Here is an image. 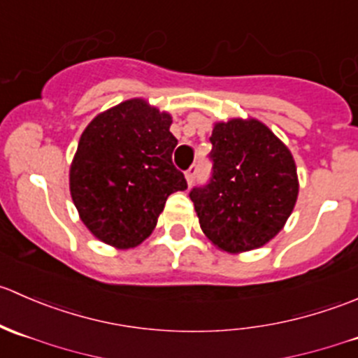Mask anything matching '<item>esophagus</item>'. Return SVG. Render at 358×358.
<instances>
[{
  "label": "esophagus",
  "mask_w": 358,
  "mask_h": 358,
  "mask_svg": "<svg viewBox=\"0 0 358 358\" xmlns=\"http://www.w3.org/2000/svg\"><path fill=\"white\" fill-rule=\"evenodd\" d=\"M196 173H197V166L196 164H192L189 169H187L185 178H187V183H189V185H192L194 180H196Z\"/></svg>",
  "instance_id": "34e87169"
}]
</instances>
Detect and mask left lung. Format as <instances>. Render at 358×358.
<instances>
[{"label":"left lung","mask_w":358,"mask_h":358,"mask_svg":"<svg viewBox=\"0 0 358 358\" xmlns=\"http://www.w3.org/2000/svg\"><path fill=\"white\" fill-rule=\"evenodd\" d=\"M209 142L211 178L190 190L202 232L227 252L262 248L294 209V159L258 119L216 122Z\"/></svg>","instance_id":"8db88e82"}]
</instances>
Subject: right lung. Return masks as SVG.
Wrapping results in <instances>:
<instances>
[{
	"label": "right lung",
	"instance_id": "right-lung-1",
	"mask_svg": "<svg viewBox=\"0 0 358 358\" xmlns=\"http://www.w3.org/2000/svg\"><path fill=\"white\" fill-rule=\"evenodd\" d=\"M171 115L131 99L96 115L79 138L69 185L81 222L117 249L152 234L166 199L187 189L173 164Z\"/></svg>",
	"mask_w": 358,
	"mask_h": 358
}]
</instances>
